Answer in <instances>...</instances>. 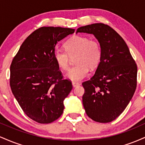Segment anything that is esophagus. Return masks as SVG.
Masks as SVG:
<instances>
[{
	"label": "esophagus",
	"instance_id": "esophagus-1",
	"mask_svg": "<svg viewBox=\"0 0 145 145\" xmlns=\"http://www.w3.org/2000/svg\"><path fill=\"white\" fill-rule=\"evenodd\" d=\"M72 85L74 87H76V86L80 85V83L78 82H72Z\"/></svg>",
	"mask_w": 145,
	"mask_h": 145
}]
</instances>
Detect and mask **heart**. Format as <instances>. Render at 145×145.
<instances>
[{
    "label": "heart",
    "instance_id": "heart-1",
    "mask_svg": "<svg viewBox=\"0 0 145 145\" xmlns=\"http://www.w3.org/2000/svg\"><path fill=\"white\" fill-rule=\"evenodd\" d=\"M65 51L56 49L54 59L59 67L67 70L71 58H75L76 66L69 69L67 78L72 81H80L89 74V68L94 69L97 67L102 58V48L97 39L86 36H74L65 43Z\"/></svg>",
    "mask_w": 145,
    "mask_h": 145
}]
</instances>
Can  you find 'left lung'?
I'll list each match as a JSON object with an SVG mask.
<instances>
[{"label":"left lung","instance_id":"left-lung-1","mask_svg":"<svg viewBox=\"0 0 145 145\" xmlns=\"http://www.w3.org/2000/svg\"><path fill=\"white\" fill-rule=\"evenodd\" d=\"M76 33L94 35L102 48L95 74L82 82V103L92 120L110 123L124 111L137 85V65L125 41L112 28L103 23L81 26Z\"/></svg>","mask_w":145,"mask_h":145}]
</instances>
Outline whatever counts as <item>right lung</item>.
<instances>
[{"mask_svg":"<svg viewBox=\"0 0 145 145\" xmlns=\"http://www.w3.org/2000/svg\"><path fill=\"white\" fill-rule=\"evenodd\" d=\"M70 28L43 26L21 45L10 66V86L21 108L30 119L50 123L64 110L65 98L72 89L63 79L54 59L56 44L72 34Z\"/></svg>","mask_w":145,"mask_h":145,"instance_id":"add662e5","label":"right lung"}]
</instances>
